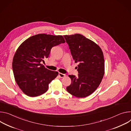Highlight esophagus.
I'll use <instances>...</instances> for the list:
<instances>
[{
    "label": "esophagus",
    "instance_id": "obj_1",
    "mask_svg": "<svg viewBox=\"0 0 131 131\" xmlns=\"http://www.w3.org/2000/svg\"><path fill=\"white\" fill-rule=\"evenodd\" d=\"M66 75V74H62L61 73H59V77L60 78H62L63 77H65Z\"/></svg>",
    "mask_w": 131,
    "mask_h": 131
}]
</instances>
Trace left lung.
Returning <instances> with one entry per match:
<instances>
[{
  "mask_svg": "<svg viewBox=\"0 0 131 131\" xmlns=\"http://www.w3.org/2000/svg\"><path fill=\"white\" fill-rule=\"evenodd\" d=\"M73 60L79 62L78 77L69 75L71 84L67 91L78 98L86 97L98 88L105 73V61L101 48L84 36L75 34L63 36Z\"/></svg>",
  "mask_w": 131,
  "mask_h": 131,
  "instance_id": "obj_1",
  "label": "left lung"
}]
</instances>
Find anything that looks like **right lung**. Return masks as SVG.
<instances>
[{
    "mask_svg": "<svg viewBox=\"0 0 131 131\" xmlns=\"http://www.w3.org/2000/svg\"><path fill=\"white\" fill-rule=\"evenodd\" d=\"M66 42L61 35L39 34L29 37L17 49L12 61L16 82L27 96L36 97L46 92L49 84L59 74L41 64L51 49Z\"/></svg>",
    "mask_w": 131,
    "mask_h": 131,
    "instance_id": "add662e5",
    "label": "right lung"
}]
</instances>
